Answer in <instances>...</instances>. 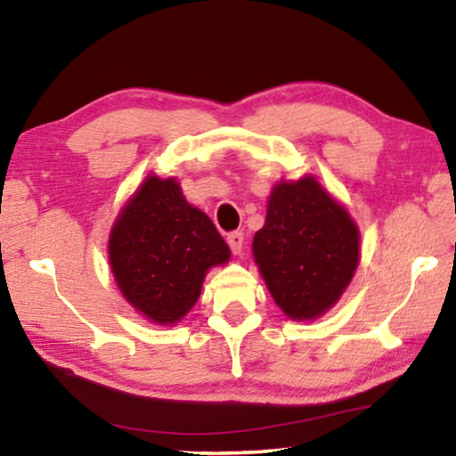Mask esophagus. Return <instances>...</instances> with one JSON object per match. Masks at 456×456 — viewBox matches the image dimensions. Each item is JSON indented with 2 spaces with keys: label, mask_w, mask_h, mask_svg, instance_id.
I'll use <instances>...</instances> for the list:
<instances>
[{
  "label": "esophagus",
  "mask_w": 456,
  "mask_h": 456,
  "mask_svg": "<svg viewBox=\"0 0 456 456\" xmlns=\"http://www.w3.org/2000/svg\"><path fill=\"white\" fill-rule=\"evenodd\" d=\"M227 243L231 247V251L235 253V256H239L243 249V233H239V231H233V233L227 235Z\"/></svg>",
  "instance_id": "34e87169"
}]
</instances>
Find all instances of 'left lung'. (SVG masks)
I'll return each mask as SVG.
<instances>
[{
    "label": "left lung",
    "instance_id": "1",
    "mask_svg": "<svg viewBox=\"0 0 456 456\" xmlns=\"http://www.w3.org/2000/svg\"><path fill=\"white\" fill-rule=\"evenodd\" d=\"M360 233L348 211L314 176L277 183L253 257L273 302L291 320H315L352 281Z\"/></svg>",
    "mask_w": 456,
    "mask_h": 456
}]
</instances>
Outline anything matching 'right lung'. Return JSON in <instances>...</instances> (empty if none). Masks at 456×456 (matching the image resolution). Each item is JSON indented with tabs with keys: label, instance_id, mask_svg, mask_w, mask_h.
Here are the masks:
<instances>
[{
	"label": "right lung",
	"instance_id": "right-lung-1",
	"mask_svg": "<svg viewBox=\"0 0 456 456\" xmlns=\"http://www.w3.org/2000/svg\"><path fill=\"white\" fill-rule=\"evenodd\" d=\"M108 256L126 302L171 326L197 304L209 267L227 264L231 251L179 183L151 175L114 221Z\"/></svg>",
	"mask_w": 456,
	"mask_h": 456
}]
</instances>
